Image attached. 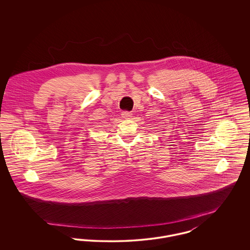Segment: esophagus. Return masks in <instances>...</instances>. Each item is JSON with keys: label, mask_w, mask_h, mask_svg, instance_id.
<instances>
[{"label": "esophagus", "mask_w": 250, "mask_h": 250, "mask_svg": "<svg viewBox=\"0 0 250 250\" xmlns=\"http://www.w3.org/2000/svg\"><path fill=\"white\" fill-rule=\"evenodd\" d=\"M122 117H124V118H125V119L130 118V117H132V113H131L130 111L125 110V111L122 112Z\"/></svg>", "instance_id": "34e87169"}]
</instances>
